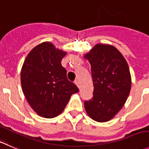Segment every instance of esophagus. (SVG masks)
<instances>
[{
    "label": "esophagus",
    "instance_id": "1",
    "mask_svg": "<svg viewBox=\"0 0 149 149\" xmlns=\"http://www.w3.org/2000/svg\"><path fill=\"white\" fill-rule=\"evenodd\" d=\"M75 84H76V86H77L78 87H80V85H79V81H78V80H76V81H75Z\"/></svg>",
    "mask_w": 149,
    "mask_h": 149
}]
</instances>
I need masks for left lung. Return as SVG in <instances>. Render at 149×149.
Returning <instances> with one entry per match:
<instances>
[{"label":"left lung","instance_id":"1","mask_svg":"<svg viewBox=\"0 0 149 149\" xmlns=\"http://www.w3.org/2000/svg\"><path fill=\"white\" fill-rule=\"evenodd\" d=\"M91 65L93 97L84 101L87 115L98 122L113 118L123 107L132 86L130 71L121 53L110 45L97 44L84 54Z\"/></svg>","mask_w":149,"mask_h":149}]
</instances>
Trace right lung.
<instances>
[{
  "label": "right lung",
  "mask_w": 149,
  "mask_h": 149,
  "mask_svg": "<svg viewBox=\"0 0 149 149\" xmlns=\"http://www.w3.org/2000/svg\"><path fill=\"white\" fill-rule=\"evenodd\" d=\"M66 54L44 42L29 52L22 67L20 81L25 97L34 112L45 118L63 112L70 96L79 92L61 64Z\"/></svg>",
  "instance_id": "obj_1"
}]
</instances>
